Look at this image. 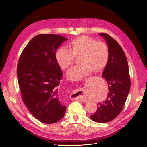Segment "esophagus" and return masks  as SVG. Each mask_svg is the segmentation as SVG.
Returning a JSON list of instances; mask_svg holds the SVG:
<instances>
[{
	"label": "esophagus",
	"instance_id": "esophagus-1",
	"mask_svg": "<svg viewBox=\"0 0 147 147\" xmlns=\"http://www.w3.org/2000/svg\"><path fill=\"white\" fill-rule=\"evenodd\" d=\"M79 91L81 92H82V91H83V90H79ZM79 99H80V100H82V101H83V100L81 98V97H80V98H79Z\"/></svg>",
	"mask_w": 147,
	"mask_h": 147
}]
</instances>
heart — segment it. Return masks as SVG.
Returning <instances> with one entry per match:
<instances>
[{"mask_svg":"<svg viewBox=\"0 0 147 147\" xmlns=\"http://www.w3.org/2000/svg\"><path fill=\"white\" fill-rule=\"evenodd\" d=\"M79 56L81 64L73 67L67 73L68 78L72 81L82 79L92 70L94 72L103 70L109 60V48L103 42L83 36L72 40L70 49L61 47L56 53V61L63 70H67Z\"/></svg>","mask_w":147,"mask_h":147,"instance_id":"obj_1","label":"heart"}]
</instances>
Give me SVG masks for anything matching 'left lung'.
<instances>
[{
    "label": "left lung",
    "instance_id": "8db88e82",
    "mask_svg": "<svg viewBox=\"0 0 147 147\" xmlns=\"http://www.w3.org/2000/svg\"><path fill=\"white\" fill-rule=\"evenodd\" d=\"M109 48V60L102 76L108 83L107 99L98 104V109L90 118L100 123H108L122 111L130 90L131 80L127 57L122 47L108 34L101 33Z\"/></svg>",
    "mask_w": 147,
    "mask_h": 147
}]
</instances>
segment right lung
Masks as SVG:
<instances>
[{"instance_id": "add662e5", "label": "right lung", "mask_w": 147, "mask_h": 147, "mask_svg": "<svg viewBox=\"0 0 147 147\" xmlns=\"http://www.w3.org/2000/svg\"><path fill=\"white\" fill-rule=\"evenodd\" d=\"M67 38L59 34L34 36L22 51L17 76L22 100L31 114L45 124L56 123L66 106L59 100L58 86L63 73L56 51Z\"/></svg>"}]
</instances>
